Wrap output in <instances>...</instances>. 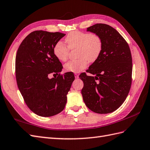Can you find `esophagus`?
I'll return each mask as SVG.
<instances>
[{
	"mask_svg": "<svg viewBox=\"0 0 150 150\" xmlns=\"http://www.w3.org/2000/svg\"><path fill=\"white\" fill-rule=\"evenodd\" d=\"M75 79H79V75L77 74H75Z\"/></svg>",
	"mask_w": 150,
	"mask_h": 150,
	"instance_id": "1",
	"label": "esophagus"
}]
</instances>
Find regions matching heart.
<instances>
[{"instance_id":"heart-1","label":"heart","mask_w":150,"mask_h":150,"mask_svg":"<svg viewBox=\"0 0 150 150\" xmlns=\"http://www.w3.org/2000/svg\"><path fill=\"white\" fill-rule=\"evenodd\" d=\"M65 40L67 45L62 41L56 42L53 48L54 54L64 62L68 58L70 49L78 48L77 57H79L64 64V69L67 71L78 73L82 71L87 67L89 61H96L102 51L103 41L96 33L74 31L68 34Z\"/></svg>"}]
</instances>
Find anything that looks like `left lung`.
Wrapping results in <instances>:
<instances>
[{"instance_id":"8db88e82","label":"left lung","mask_w":150,"mask_h":150,"mask_svg":"<svg viewBox=\"0 0 150 150\" xmlns=\"http://www.w3.org/2000/svg\"><path fill=\"white\" fill-rule=\"evenodd\" d=\"M103 41L101 54L87 73H82L83 100L93 112L106 114L117 110L127 97L132 83V61L127 42L112 26L98 23L87 28Z\"/></svg>"}]
</instances>
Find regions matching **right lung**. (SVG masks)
I'll list each match as a JSON object with an SVG mask.
<instances>
[{
  "label": "right lung",
  "mask_w": 150,
  "mask_h": 150,
  "mask_svg": "<svg viewBox=\"0 0 150 150\" xmlns=\"http://www.w3.org/2000/svg\"><path fill=\"white\" fill-rule=\"evenodd\" d=\"M64 35L60 32H32L22 41L16 53L18 89L30 110L41 117L62 112L75 80L73 72L59 74L62 64L53 52L54 46ZM52 73L58 76L50 79L48 75Z\"/></svg>",
  "instance_id": "obj_1"
}]
</instances>
